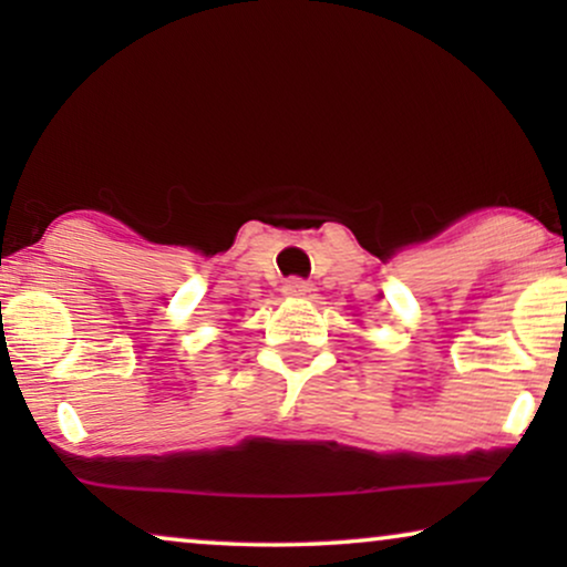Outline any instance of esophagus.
<instances>
[{"label":"esophagus","instance_id":"esophagus-1","mask_svg":"<svg viewBox=\"0 0 567 567\" xmlns=\"http://www.w3.org/2000/svg\"><path fill=\"white\" fill-rule=\"evenodd\" d=\"M284 293L286 297H293V299H307L315 293V286L305 281V278H289V281L284 284Z\"/></svg>","mask_w":567,"mask_h":567}]
</instances>
